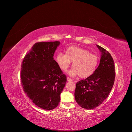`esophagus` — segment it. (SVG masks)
Segmentation results:
<instances>
[{"label":"esophagus","mask_w":132,"mask_h":132,"mask_svg":"<svg viewBox=\"0 0 132 132\" xmlns=\"http://www.w3.org/2000/svg\"><path fill=\"white\" fill-rule=\"evenodd\" d=\"M67 80L68 81H69V82H70V81H72V79H71V78H70L69 77H67Z\"/></svg>","instance_id":"1"}]
</instances>
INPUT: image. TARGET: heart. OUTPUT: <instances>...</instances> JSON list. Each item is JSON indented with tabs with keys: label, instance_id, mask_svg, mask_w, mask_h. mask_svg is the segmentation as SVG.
Returning <instances> with one entry per match:
<instances>
[{
	"label": "heart",
	"instance_id": "1",
	"mask_svg": "<svg viewBox=\"0 0 132 132\" xmlns=\"http://www.w3.org/2000/svg\"><path fill=\"white\" fill-rule=\"evenodd\" d=\"M56 61L62 70L65 71L72 62L73 68L68 73L70 76L78 75L80 78H87L95 71L98 63V56L90 53L88 50L77 46H70L65 51V54L59 53Z\"/></svg>",
	"mask_w": 132,
	"mask_h": 132
}]
</instances>
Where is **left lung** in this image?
<instances>
[{
	"label": "left lung",
	"mask_w": 132,
	"mask_h": 132,
	"mask_svg": "<svg viewBox=\"0 0 132 132\" xmlns=\"http://www.w3.org/2000/svg\"><path fill=\"white\" fill-rule=\"evenodd\" d=\"M102 53L100 64L94 73L77 82L75 98L82 108L93 109L100 105L108 97L116 77L114 61L110 53L97 45Z\"/></svg>",
	"instance_id": "obj_1"
}]
</instances>
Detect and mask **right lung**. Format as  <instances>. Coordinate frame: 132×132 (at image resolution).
<instances>
[{
    "label": "right lung",
    "instance_id": "1",
    "mask_svg": "<svg viewBox=\"0 0 132 132\" xmlns=\"http://www.w3.org/2000/svg\"><path fill=\"white\" fill-rule=\"evenodd\" d=\"M59 41L35 43L23 59L20 72L23 90L37 106L46 110L59 105L67 81L54 54Z\"/></svg>",
    "mask_w": 132,
    "mask_h": 132
}]
</instances>
